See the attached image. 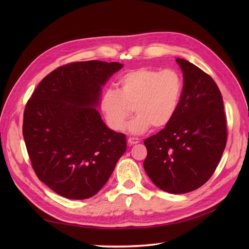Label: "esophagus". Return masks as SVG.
<instances>
[{"instance_id": "obj_1", "label": "esophagus", "mask_w": 249, "mask_h": 249, "mask_svg": "<svg viewBox=\"0 0 249 249\" xmlns=\"http://www.w3.org/2000/svg\"><path fill=\"white\" fill-rule=\"evenodd\" d=\"M128 143H129L130 145L137 144V143H139V139H138V138H135V137H129V138H128Z\"/></svg>"}]
</instances>
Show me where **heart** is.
Segmentation results:
<instances>
[{"label":"heart","mask_w":249,"mask_h":249,"mask_svg":"<svg viewBox=\"0 0 249 249\" xmlns=\"http://www.w3.org/2000/svg\"><path fill=\"white\" fill-rule=\"evenodd\" d=\"M118 90L108 89L100 100V109L108 126L121 131L133 111L136 116L127 129L141 134L151 125L161 128L171 123L178 112L182 94V80L174 70L141 68L124 73L118 81Z\"/></svg>","instance_id":"b5f03b06"}]
</instances>
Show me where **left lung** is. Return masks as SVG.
Returning <instances> with one entry per match:
<instances>
[{"instance_id":"obj_1","label":"left lung","mask_w":249,"mask_h":249,"mask_svg":"<svg viewBox=\"0 0 249 249\" xmlns=\"http://www.w3.org/2000/svg\"><path fill=\"white\" fill-rule=\"evenodd\" d=\"M184 87L177 114L144 141L143 163L153 184L171 194L197 190L211 178L226 146L223 99L213 78L190 61L177 58Z\"/></svg>"}]
</instances>
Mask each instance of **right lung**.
<instances>
[{"label":"right lung","mask_w":249,"mask_h":249,"mask_svg":"<svg viewBox=\"0 0 249 249\" xmlns=\"http://www.w3.org/2000/svg\"><path fill=\"white\" fill-rule=\"evenodd\" d=\"M122 68L100 60L63 65L26 105L23 136L34 172L61 197H93L126 151L125 135L107 127L97 110L102 88Z\"/></svg>","instance_id":"obj_1"}]
</instances>
